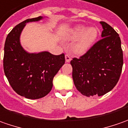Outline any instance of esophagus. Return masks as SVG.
Returning <instances> with one entry per match:
<instances>
[{"label": "esophagus", "instance_id": "esophagus-1", "mask_svg": "<svg viewBox=\"0 0 128 128\" xmlns=\"http://www.w3.org/2000/svg\"><path fill=\"white\" fill-rule=\"evenodd\" d=\"M65 60H66V62H69L71 61V60H72V58H71V56L68 55V54H66L65 55Z\"/></svg>", "mask_w": 128, "mask_h": 128}]
</instances>
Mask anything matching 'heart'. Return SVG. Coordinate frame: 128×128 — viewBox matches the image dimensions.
Returning <instances> with one entry per match:
<instances>
[{
  "label": "heart",
  "instance_id": "heart-1",
  "mask_svg": "<svg viewBox=\"0 0 128 128\" xmlns=\"http://www.w3.org/2000/svg\"><path fill=\"white\" fill-rule=\"evenodd\" d=\"M97 37V29L90 28L87 30V27L79 24L69 29L64 34V39L68 41H74L78 38L73 46V51L76 54H83L92 46Z\"/></svg>",
  "mask_w": 128,
  "mask_h": 128
}]
</instances>
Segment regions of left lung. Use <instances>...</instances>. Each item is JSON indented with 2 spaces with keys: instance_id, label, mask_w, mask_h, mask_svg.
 <instances>
[{
  "instance_id": "1",
  "label": "left lung",
  "mask_w": 128,
  "mask_h": 128,
  "mask_svg": "<svg viewBox=\"0 0 128 128\" xmlns=\"http://www.w3.org/2000/svg\"><path fill=\"white\" fill-rule=\"evenodd\" d=\"M102 39L84 55L73 58L72 77L76 89L88 97L103 96L118 82L123 65L121 41L116 31L101 21Z\"/></svg>"
}]
</instances>
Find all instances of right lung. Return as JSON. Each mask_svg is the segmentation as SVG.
Returning a JSON list of instances; mask_svg holds the SVG:
<instances>
[{
  "label": "right lung",
  "mask_w": 128,
  "mask_h": 128,
  "mask_svg": "<svg viewBox=\"0 0 128 128\" xmlns=\"http://www.w3.org/2000/svg\"><path fill=\"white\" fill-rule=\"evenodd\" d=\"M41 19L42 16H39L16 25L8 34L4 46L3 69L8 82L18 94L29 99L41 98L48 94L53 86V78L65 63L64 53L30 54L21 46L20 36L26 23Z\"/></svg>",
  "instance_id": "1"
}]
</instances>
